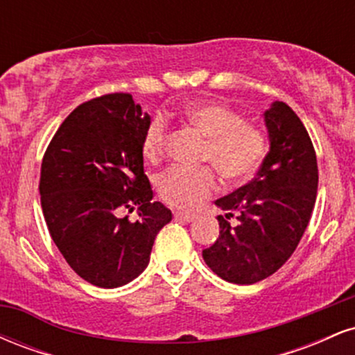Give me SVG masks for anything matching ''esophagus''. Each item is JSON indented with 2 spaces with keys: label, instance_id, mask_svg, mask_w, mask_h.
Returning <instances> with one entry per match:
<instances>
[{
  "label": "esophagus",
  "instance_id": "34e87169",
  "mask_svg": "<svg viewBox=\"0 0 355 355\" xmlns=\"http://www.w3.org/2000/svg\"><path fill=\"white\" fill-rule=\"evenodd\" d=\"M175 218L183 220V222H193L195 215L193 214H187V211H175Z\"/></svg>",
  "mask_w": 355,
  "mask_h": 355
}]
</instances>
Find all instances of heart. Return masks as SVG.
<instances>
[{
    "label": "heart",
    "instance_id": "b5f03b06",
    "mask_svg": "<svg viewBox=\"0 0 355 355\" xmlns=\"http://www.w3.org/2000/svg\"><path fill=\"white\" fill-rule=\"evenodd\" d=\"M185 123L205 137L200 160L211 164L227 182H245L255 173L267 152V137L260 126L243 121L240 113L225 105L193 101L182 112ZM168 123L153 116L141 137V153L150 164L164 157L168 144ZM217 189V177L210 166H172L157 178L160 198L170 207L191 210Z\"/></svg>",
    "mask_w": 355,
    "mask_h": 355
}]
</instances>
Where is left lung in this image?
Here are the masks:
<instances>
[{
    "label": "left lung",
    "instance_id": "obj_1",
    "mask_svg": "<svg viewBox=\"0 0 355 355\" xmlns=\"http://www.w3.org/2000/svg\"><path fill=\"white\" fill-rule=\"evenodd\" d=\"M270 150L247 185L218 198L220 235L202 252L220 279L250 285L279 270L294 254L317 197V157L307 130L284 101L263 113ZM230 216L238 218L230 226Z\"/></svg>",
    "mask_w": 355,
    "mask_h": 355
}]
</instances>
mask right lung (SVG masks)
<instances>
[{
  "instance_id": "1",
  "label": "right lung",
  "mask_w": 355,
  "mask_h": 355,
  "mask_svg": "<svg viewBox=\"0 0 355 355\" xmlns=\"http://www.w3.org/2000/svg\"><path fill=\"white\" fill-rule=\"evenodd\" d=\"M148 121L130 93H112L73 110L44 152L40 195L48 230L68 266L96 287L137 279L172 220L164 203L152 202L144 172ZM135 206L137 223L117 217Z\"/></svg>"
}]
</instances>
